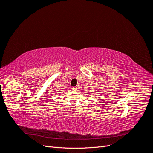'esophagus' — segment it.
<instances>
[{
  "instance_id": "34e87169",
  "label": "esophagus",
  "mask_w": 153,
  "mask_h": 153,
  "mask_svg": "<svg viewBox=\"0 0 153 153\" xmlns=\"http://www.w3.org/2000/svg\"><path fill=\"white\" fill-rule=\"evenodd\" d=\"M71 89H72V91H76V89H77V87H71Z\"/></svg>"
}]
</instances>
